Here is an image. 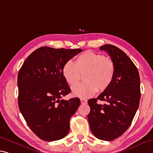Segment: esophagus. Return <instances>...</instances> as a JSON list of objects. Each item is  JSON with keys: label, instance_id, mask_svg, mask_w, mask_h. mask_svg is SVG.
Instances as JSON below:
<instances>
[{"label": "esophagus", "instance_id": "34e87169", "mask_svg": "<svg viewBox=\"0 0 153 153\" xmlns=\"http://www.w3.org/2000/svg\"><path fill=\"white\" fill-rule=\"evenodd\" d=\"M80 101H81L82 104H86L87 103V101L85 100V99H81Z\"/></svg>", "mask_w": 153, "mask_h": 153}]
</instances>
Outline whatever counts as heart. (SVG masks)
I'll list each match as a JSON object with an SVG mask.
<instances>
[{
  "label": "heart",
  "instance_id": "obj_1",
  "mask_svg": "<svg viewBox=\"0 0 153 153\" xmlns=\"http://www.w3.org/2000/svg\"><path fill=\"white\" fill-rule=\"evenodd\" d=\"M62 74L71 86L76 84L84 75V82L73 87L72 94L84 99L109 88L114 77L115 67L104 55L88 51L79 55L75 63L71 60L67 61L62 68Z\"/></svg>",
  "mask_w": 153,
  "mask_h": 153
}]
</instances>
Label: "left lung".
I'll use <instances>...</instances> for the list:
<instances>
[{
    "instance_id": "8db88e82",
    "label": "left lung",
    "mask_w": 153,
    "mask_h": 153,
    "mask_svg": "<svg viewBox=\"0 0 153 153\" xmlns=\"http://www.w3.org/2000/svg\"><path fill=\"white\" fill-rule=\"evenodd\" d=\"M111 58L115 74L111 85L88 104L91 111L88 120L92 133L97 138L111 141L122 135L131 124L140 100V79L137 67L127 54L116 46L100 47ZM98 100L105 101L103 105Z\"/></svg>"
}]
</instances>
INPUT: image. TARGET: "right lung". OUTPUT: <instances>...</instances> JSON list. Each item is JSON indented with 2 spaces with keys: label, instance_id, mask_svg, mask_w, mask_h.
Segmentation results:
<instances>
[{
  "label": "right lung",
  "instance_id": "obj_1",
  "mask_svg": "<svg viewBox=\"0 0 153 153\" xmlns=\"http://www.w3.org/2000/svg\"><path fill=\"white\" fill-rule=\"evenodd\" d=\"M82 49L42 47L28 56L18 75V106L30 129L44 141L65 137L79 98L61 99L71 93L62 74L65 64Z\"/></svg>",
  "mask_w": 153,
  "mask_h": 153
}]
</instances>
